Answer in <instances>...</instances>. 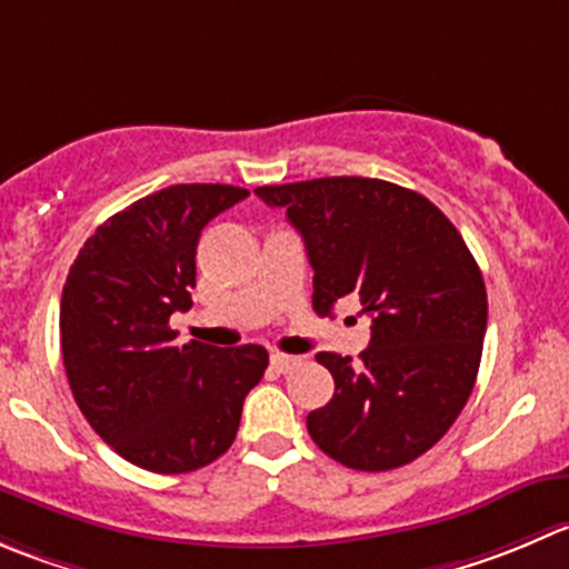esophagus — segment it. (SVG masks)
<instances>
[{
	"label": "esophagus",
	"mask_w": 569,
	"mask_h": 569,
	"mask_svg": "<svg viewBox=\"0 0 569 569\" xmlns=\"http://www.w3.org/2000/svg\"><path fill=\"white\" fill-rule=\"evenodd\" d=\"M269 363H272V369H278V372H289L291 367H297V363H300V358H297V356H283V352H272Z\"/></svg>",
	"instance_id": "obj_1"
}]
</instances>
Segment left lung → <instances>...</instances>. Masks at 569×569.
<instances>
[{"label": "left lung", "mask_w": 569, "mask_h": 569, "mask_svg": "<svg viewBox=\"0 0 569 569\" xmlns=\"http://www.w3.org/2000/svg\"><path fill=\"white\" fill-rule=\"evenodd\" d=\"M283 208L313 267V311L356 295L372 317L361 361L317 352L333 375L328 406L308 413L322 453L386 472L433 448L467 406L487 333V286L448 217L402 186L319 178L256 189Z\"/></svg>", "instance_id": "left-lung-1"}]
</instances>
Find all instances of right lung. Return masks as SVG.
I'll return each instance as SVG.
<instances>
[{
	"instance_id": "add662e5",
	"label": "right lung",
	"mask_w": 569,
	"mask_h": 569,
	"mask_svg": "<svg viewBox=\"0 0 569 569\" xmlns=\"http://www.w3.org/2000/svg\"><path fill=\"white\" fill-rule=\"evenodd\" d=\"M250 194L180 183L113 213L71 263L60 297V350L82 417L130 465L178 476L233 445L244 397L269 363L261 345L178 347L202 228Z\"/></svg>"
}]
</instances>
